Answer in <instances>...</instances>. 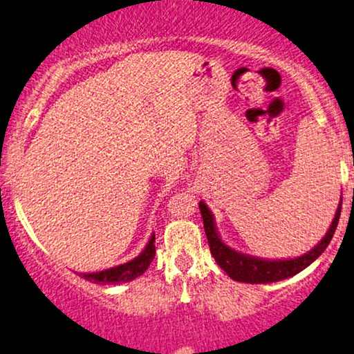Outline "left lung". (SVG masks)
I'll use <instances>...</instances> for the list:
<instances>
[{
  "instance_id": "8db88e82",
  "label": "left lung",
  "mask_w": 354,
  "mask_h": 354,
  "mask_svg": "<svg viewBox=\"0 0 354 354\" xmlns=\"http://www.w3.org/2000/svg\"><path fill=\"white\" fill-rule=\"evenodd\" d=\"M200 209L203 216V225H205V233L208 238L211 254L214 256L219 268H223L226 274L230 276L234 281L241 283H251V284H263V283H274L281 281V279L291 278V276L298 274L304 268H308L319 258L321 253L326 250L330 245L333 234H335L336 226H338L339 214H341V205L336 209L335 218H333L330 230L326 231L323 239L316 245L313 250L308 251L298 258L290 259H265L258 258V256H251L239 253V251L230 248L223 239L219 238L216 225H214V216L211 214L208 206L205 201H200Z\"/></svg>"
}]
</instances>
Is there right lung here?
Masks as SVG:
<instances>
[{"label": "right lung", "mask_w": 354, "mask_h": 354, "mask_svg": "<svg viewBox=\"0 0 354 354\" xmlns=\"http://www.w3.org/2000/svg\"><path fill=\"white\" fill-rule=\"evenodd\" d=\"M154 253H156V248H154V234L149 238L148 245L145 246V250L141 251L136 258H133L131 261L123 263V265L108 268V270L96 271V273H78L81 278L88 279L91 283H101V284H120L126 281H133L148 270L149 263L153 261Z\"/></svg>", "instance_id": "1"}]
</instances>
